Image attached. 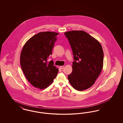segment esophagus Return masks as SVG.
I'll return each instance as SVG.
<instances>
[{"mask_svg": "<svg viewBox=\"0 0 123 123\" xmlns=\"http://www.w3.org/2000/svg\"><path fill=\"white\" fill-rule=\"evenodd\" d=\"M64 67V66H60L59 67V68H60V69H61V70L63 69Z\"/></svg>", "mask_w": 123, "mask_h": 123, "instance_id": "esophagus-1", "label": "esophagus"}]
</instances>
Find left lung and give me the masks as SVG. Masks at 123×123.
<instances>
[{"label": "left lung", "instance_id": "left-lung-1", "mask_svg": "<svg viewBox=\"0 0 123 123\" xmlns=\"http://www.w3.org/2000/svg\"><path fill=\"white\" fill-rule=\"evenodd\" d=\"M72 48L74 61L68 78L71 85L78 91L90 88L100 74L104 53L99 41L82 30L64 33Z\"/></svg>", "mask_w": 123, "mask_h": 123}]
</instances>
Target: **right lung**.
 I'll return each instance as SVG.
<instances>
[{
    "instance_id": "add662e5",
    "label": "right lung",
    "mask_w": 123,
    "mask_h": 123,
    "mask_svg": "<svg viewBox=\"0 0 123 123\" xmlns=\"http://www.w3.org/2000/svg\"><path fill=\"white\" fill-rule=\"evenodd\" d=\"M59 33L42 32L34 35L24 44L20 55V64L28 81L35 87L44 89L58 75V68L47 59L52 54Z\"/></svg>"
}]
</instances>
